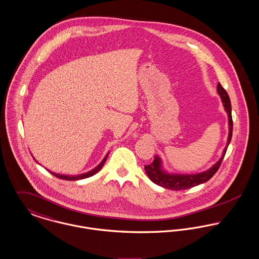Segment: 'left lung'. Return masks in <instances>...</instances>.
Wrapping results in <instances>:
<instances>
[{
  "instance_id": "8db88e82",
  "label": "left lung",
  "mask_w": 259,
  "mask_h": 259,
  "mask_svg": "<svg viewBox=\"0 0 259 259\" xmlns=\"http://www.w3.org/2000/svg\"><path fill=\"white\" fill-rule=\"evenodd\" d=\"M217 92L219 94L220 98L223 102V105L225 107V110L228 114V121H229V136L227 141V146L225 147L222 157L219 160L211 166L209 169L202 171L199 174H193V175H182V174H170L166 170H164L162 161L159 156H156L154 161L149 164L145 165V170L154 183L159 185L163 188L170 189V190H184L188 189L194 186H197L202 183H205L211 179L219 169L220 165L222 163V160L225 157V154L227 152L228 146L232 139L233 135V119H232V106H231V100L229 98V95L225 91V89L218 83L217 85Z\"/></svg>"
}]
</instances>
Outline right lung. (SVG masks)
I'll return each mask as SVG.
<instances>
[{
    "label": "right lung",
    "instance_id": "1",
    "mask_svg": "<svg viewBox=\"0 0 259 259\" xmlns=\"http://www.w3.org/2000/svg\"><path fill=\"white\" fill-rule=\"evenodd\" d=\"M109 154V153H108ZM108 154L104 157V159H102L101 161H100V164H98L95 168H93L92 170H90V171H88V172H84V174H80V175H77V176H67V175H60V174H56V172H53V171H50L49 169H47L50 174H52L53 176H55L56 178H58L60 179H65V180H79V179H88V178H91V177H93L94 175H96L97 172H99L100 169H101V167L103 166V164H104V162H105V160L107 159V157H108ZM34 159V158H33ZM34 160L37 162V163H39L36 159H34Z\"/></svg>",
    "mask_w": 259,
    "mask_h": 259
}]
</instances>
